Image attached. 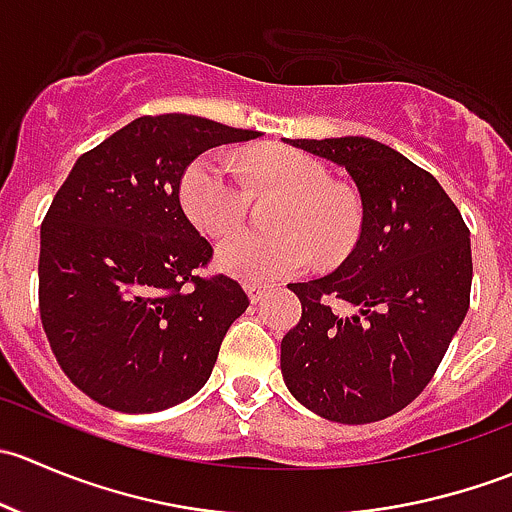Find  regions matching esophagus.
I'll return each instance as SVG.
<instances>
[{
    "instance_id": "obj_1",
    "label": "esophagus",
    "mask_w": 512,
    "mask_h": 512,
    "mask_svg": "<svg viewBox=\"0 0 512 512\" xmlns=\"http://www.w3.org/2000/svg\"><path fill=\"white\" fill-rule=\"evenodd\" d=\"M247 294H250V299L255 304H260V302H265L267 299V287L265 285H260V282H247Z\"/></svg>"
}]
</instances>
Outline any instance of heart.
<instances>
[{"label": "heart", "mask_w": 512, "mask_h": 512, "mask_svg": "<svg viewBox=\"0 0 512 512\" xmlns=\"http://www.w3.org/2000/svg\"><path fill=\"white\" fill-rule=\"evenodd\" d=\"M242 175L223 151L203 153L185 168L180 200L198 230L227 237L245 223L252 193H285L272 225L277 232H245L225 240L218 265L245 280L275 282L299 275L314 260L334 265L354 250L364 205L347 185L332 183L327 163L297 148H260L245 156Z\"/></svg>", "instance_id": "b5f03b06"}]
</instances>
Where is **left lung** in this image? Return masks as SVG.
<instances>
[{
  "label": "left lung",
  "mask_w": 512,
  "mask_h": 512,
  "mask_svg": "<svg viewBox=\"0 0 512 512\" xmlns=\"http://www.w3.org/2000/svg\"><path fill=\"white\" fill-rule=\"evenodd\" d=\"M289 146L347 168L364 227L332 275L289 285L302 317L282 339V376L329 421H381L426 389L466 319L471 232L438 180L384 143L347 136ZM332 298L357 314L337 315Z\"/></svg>",
  "instance_id": "obj_1"
}]
</instances>
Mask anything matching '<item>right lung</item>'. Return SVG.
I'll return each mask as SVG.
<instances>
[{"mask_svg":"<svg viewBox=\"0 0 512 512\" xmlns=\"http://www.w3.org/2000/svg\"><path fill=\"white\" fill-rule=\"evenodd\" d=\"M188 113L141 116L86 151L41 223L39 314L64 374L126 414L163 411L208 381L250 299L203 277L213 245L180 205L185 168L257 138Z\"/></svg>","mask_w":512,"mask_h":512,"instance_id":"obj_1","label":"right lung"}]
</instances>
